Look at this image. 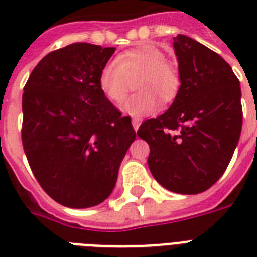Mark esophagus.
<instances>
[{"label":"esophagus","instance_id":"obj_1","mask_svg":"<svg viewBox=\"0 0 257 257\" xmlns=\"http://www.w3.org/2000/svg\"><path fill=\"white\" fill-rule=\"evenodd\" d=\"M141 118L140 117H133L132 118V125H133V128H135V131H137L139 129V126L141 125Z\"/></svg>","mask_w":257,"mask_h":257}]
</instances>
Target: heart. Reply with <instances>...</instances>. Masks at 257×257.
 Here are the masks:
<instances>
[{
	"instance_id": "heart-1",
	"label": "heart",
	"mask_w": 257,
	"mask_h": 257,
	"mask_svg": "<svg viewBox=\"0 0 257 257\" xmlns=\"http://www.w3.org/2000/svg\"><path fill=\"white\" fill-rule=\"evenodd\" d=\"M139 93L125 101L121 109L131 116L152 114L159 108V100L169 102L177 96L181 80L176 66L167 62V56L156 46L143 45L126 50L117 60H110L101 69L98 84L112 102H121L135 80Z\"/></svg>"
}]
</instances>
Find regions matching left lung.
I'll use <instances>...</instances> for the list:
<instances>
[{
	"mask_svg": "<svg viewBox=\"0 0 257 257\" xmlns=\"http://www.w3.org/2000/svg\"><path fill=\"white\" fill-rule=\"evenodd\" d=\"M181 80L171 108L137 131L149 144L148 167L181 195L207 191L223 176L243 124L240 82L225 60L193 38L173 37Z\"/></svg>",
	"mask_w": 257,
	"mask_h": 257,
	"instance_id": "left-lung-1",
	"label": "left lung"
}]
</instances>
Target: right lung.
<instances>
[{"mask_svg": "<svg viewBox=\"0 0 257 257\" xmlns=\"http://www.w3.org/2000/svg\"><path fill=\"white\" fill-rule=\"evenodd\" d=\"M116 48L76 42L50 52L22 94V145L38 184L69 208L98 205L112 193L136 132L105 97L101 69Z\"/></svg>", "mask_w": 257, "mask_h": 257, "instance_id": "obj_1", "label": "right lung"}]
</instances>
